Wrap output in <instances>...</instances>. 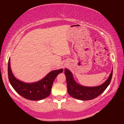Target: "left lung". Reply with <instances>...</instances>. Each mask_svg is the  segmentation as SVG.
<instances>
[{
    "label": "left lung",
    "instance_id": "1",
    "mask_svg": "<svg viewBox=\"0 0 124 124\" xmlns=\"http://www.w3.org/2000/svg\"><path fill=\"white\" fill-rule=\"evenodd\" d=\"M64 74L66 77L67 91L69 95L78 100L87 101L97 97L103 92L108 86L112 80L113 69L108 79L102 85L97 86H85L77 83L75 80L72 72L66 68Z\"/></svg>",
    "mask_w": 124,
    "mask_h": 124
}]
</instances>
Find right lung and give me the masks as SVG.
Returning <instances> with one entry per match:
<instances>
[{
  "instance_id": "add662e5",
  "label": "right lung",
  "mask_w": 124,
  "mask_h": 124,
  "mask_svg": "<svg viewBox=\"0 0 124 124\" xmlns=\"http://www.w3.org/2000/svg\"><path fill=\"white\" fill-rule=\"evenodd\" d=\"M8 78L14 89L23 97L32 101H39L47 97L51 93L54 80L63 69L54 70L37 82L27 83L20 80L14 76L10 66V58L8 62Z\"/></svg>"
}]
</instances>
